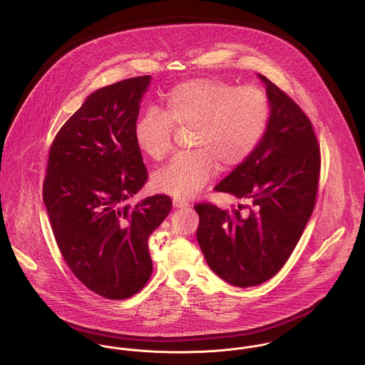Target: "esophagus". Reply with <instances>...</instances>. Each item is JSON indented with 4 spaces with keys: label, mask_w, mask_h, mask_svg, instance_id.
I'll return each instance as SVG.
<instances>
[{
    "label": "esophagus",
    "mask_w": 365,
    "mask_h": 365,
    "mask_svg": "<svg viewBox=\"0 0 365 365\" xmlns=\"http://www.w3.org/2000/svg\"><path fill=\"white\" fill-rule=\"evenodd\" d=\"M173 207L177 209H182L188 208V207H191V205H190L188 202H185V201H181V200H174V201H173Z\"/></svg>",
    "instance_id": "esophagus-1"
}]
</instances>
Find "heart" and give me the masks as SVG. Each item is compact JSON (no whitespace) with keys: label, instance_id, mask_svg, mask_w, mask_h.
Here are the masks:
<instances>
[{"label":"heart","instance_id":"obj_1","mask_svg":"<svg viewBox=\"0 0 365 365\" xmlns=\"http://www.w3.org/2000/svg\"><path fill=\"white\" fill-rule=\"evenodd\" d=\"M269 120V103L259 87H235L217 78H192L171 88L164 113L148 110L135 126L138 146L153 160L173 148V125L191 128L187 156L174 158L155 175L158 192L177 200L197 195L217 165L232 170L260 145Z\"/></svg>","mask_w":365,"mask_h":365}]
</instances>
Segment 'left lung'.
I'll return each instance as SVG.
<instances>
[{
	"instance_id": "obj_1",
	"label": "left lung",
	"mask_w": 365,
	"mask_h": 365,
	"mask_svg": "<svg viewBox=\"0 0 365 365\" xmlns=\"http://www.w3.org/2000/svg\"><path fill=\"white\" fill-rule=\"evenodd\" d=\"M269 103L260 145L215 191L246 205L227 210L198 204L197 239L210 269L247 288L274 277L289 259L312 215L320 149L309 118L284 91L259 74Z\"/></svg>"
}]
</instances>
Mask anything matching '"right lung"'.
Here are the masks:
<instances>
[{"label": "right lung", "mask_w": 365, "mask_h": 365, "mask_svg": "<svg viewBox=\"0 0 365 365\" xmlns=\"http://www.w3.org/2000/svg\"><path fill=\"white\" fill-rule=\"evenodd\" d=\"M150 76L128 78L87 97L57 132L43 202L58 250L93 292L126 299L149 281V236L171 210L167 195L126 201L148 181L135 126Z\"/></svg>", "instance_id": "add662e5"}]
</instances>
